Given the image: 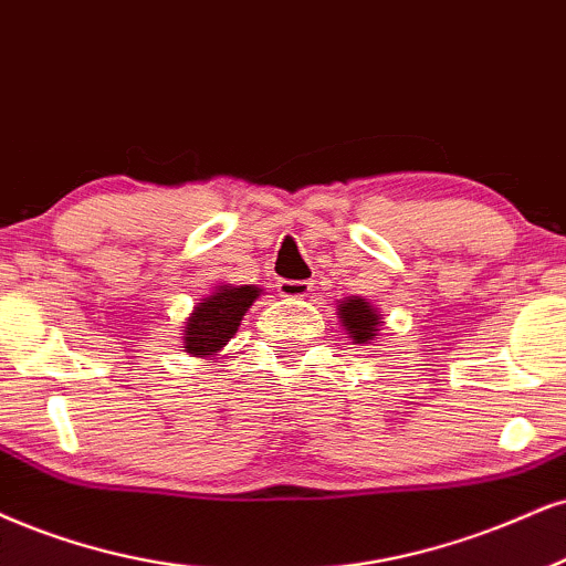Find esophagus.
Segmentation results:
<instances>
[{
  "label": "esophagus",
  "instance_id": "34e87169",
  "mask_svg": "<svg viewBox=\"0 0 566 566\" xmlns=\"http://www.w3.org/2000/svg\"><path fill=\"white\" fill-rule=\"evenodd\" d=\"M315 291V285L310 281H281L277 283V294L283 298H304Z\"/></svg>",
  "mask_w": 566,
  "mask_h": 566
}]
</instances>
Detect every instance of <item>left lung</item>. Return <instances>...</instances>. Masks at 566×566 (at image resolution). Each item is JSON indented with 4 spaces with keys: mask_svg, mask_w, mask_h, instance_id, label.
Instances as JSON below:
<instances>
[{
    "mask_svg": "<svg viewBox=\"0 0 566 566\" xmlns=\"http://www.w3.org/2000/svg\"><path fill=\"white\" fill-rule=\"evenodd\" d=\"M338 319L344 325L346 336L352 338V344L367 346L375 344V338L380 336V323L382 315L378 306L367 302L365 296H346L344 302H338Z\"/></svg>",
    "mask_w": 566,
    "mask_h": 566,
    "instance_id": "1",
    "label": "left lung"
}]
</instances>
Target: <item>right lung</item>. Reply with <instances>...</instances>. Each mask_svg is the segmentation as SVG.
I'll use <instances>...</instances> for the list:
<instances>
[{"label": "right lung", "instance_id": "right-lung-1", "mask_svg": "<svg viewBox=\"0 0 566 566\" xmlns=\"http://www.w3.org/2000/svg\"><path fill=\"white\" fill-rule=\"evenodd\" d=\"M262 296V289L256 285H230L222 283L212 294L199 298L191 315L186 317L180 348L191 357L209 359L220 357L228 340L239 333V325L251 304Z\"/></svg>", "mask_w": 566, "mask_h": 566}]
</instances>
